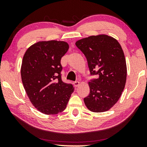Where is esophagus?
I'll use <instances>...</instances> for the list:
<instances>
[{"instance_id": "1", "label": "esophagus", "mask_w": 147, "mask_h": 147, "mask_svg": "<svg viewBox=\"0 0 147 147\" xmlns=\"http://www.w3.org/2000/svg\"><path fill=\"white\" fill-rule=\"evenodd\" d=\"M74 86H75V87H78L80 85V82H78V81L74 82Z\"/></svg>"}]
</instances>
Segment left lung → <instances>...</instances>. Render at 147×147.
I'll use <instances>...</instances> for the list:
<instances>
[{"mask_svg":"<svg viewBox=\"0 0 147 147\" xmlns=\"http://www.w3.org/2000/svg\"><path fill=\"white\" fill-rule=\"evenodd\" d=\"M75 44L85 55L91 74L98 76L88 83L90 92L84 103L93 112L108 111L117 102L126 84L127 68L121 45L106 34L81 39Z\"/></svg>","mask_w":147,"mask_h":147,"instance_id":"8db88e82","label":"left lung"}]
</instances>
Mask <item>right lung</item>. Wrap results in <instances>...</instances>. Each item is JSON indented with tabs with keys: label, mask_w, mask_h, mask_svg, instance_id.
<instances>
[{
	"label": "right lung",
	"mask_w": 147,
	"mask_h": 147,
	"mask_svg": "<svg viewBox=\"0 0 147 147\" xmlns=\"http://www.w3.org/2000/svg\"><path fill=\"white\" fill-rule=\"evenodd\" d=\"M63 41H41L24 53L21 68L24 88L35 108L45 115H56L66 108L73 85L61 78V59L67 52Z\"/></svg>",
	"instance_id": "right-lung-1"
}]
</instances>
